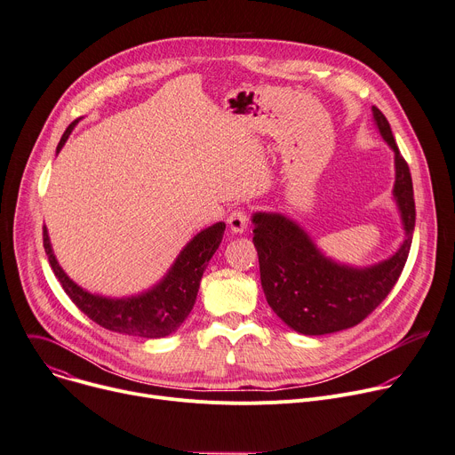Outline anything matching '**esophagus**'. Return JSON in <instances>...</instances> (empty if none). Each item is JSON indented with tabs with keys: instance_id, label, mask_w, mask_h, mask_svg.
Instances as JSON below:
<instances>
[{
	"instance_id": "1",
	"label": "esophagus",
	"mask_w": 455,
	"mask_h": 455,
	"mask_svg": "<svg viewBox=\"0 0 455 455\" xmlns=\"http://www.w3.org/2000/svg\"><path fill=\"white\" fill-rule=\"evenodd\" d=\"M228 222H229V228H231L233 233L246 231L248 224H250V212H248V209H243V207H238L229 215Z\"/></svg>"
}]
</instances>
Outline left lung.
Returning <instances> with one entry per match:
<instances>
[{
	"mask_svg": "<svg viewBox=\"0 0 455 455\" xmlns=\"http://www.w3.org/2000/svg\"><path fill=\"white\" fill-rule=\"evenodd\" d=\"M373 118L395 153L394 195L406 231L401 250L392 259L366 269L339 266L321 255L290 219L267 213L253 217V242L266 300L299 333L324 335L357 326L388 297L406 264L415 228L411 174L387 116L373 108Z\"/></svg>",
	"mask_w": 455,
	"mask_h": 455,
	"instance_id": "1",
	"label": "left lung"
}]
</instances>
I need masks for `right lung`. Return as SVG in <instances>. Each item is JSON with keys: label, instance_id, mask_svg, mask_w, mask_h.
<instances>
[{"label": "right lung", "instance_id": "1", "mask_svg": "<svg viewBox=\"0 0 455 455\" xmlns=\"http://www.w3.org/2000/svg\"><path fill=\"white\" fill-rule=\"evenodd\" d=\"M76 122L68 125L60 140L58 149L63 148L68 134L75 129ZM226 224L219 222L212 228L200 231L184 251L179 255L177 262L165 275L164 281L148 293L129 299H106L84 291L68 278L60 264L56 262L47 229L44 228V248L49 257V264L60 281L61 288L75 302V306L98 326L142 339H160L177 331L180 324L191 313L202 275L219 250Z\"/></svg>", "mask_w": 455, "mask_h": 455}]
</instances>
